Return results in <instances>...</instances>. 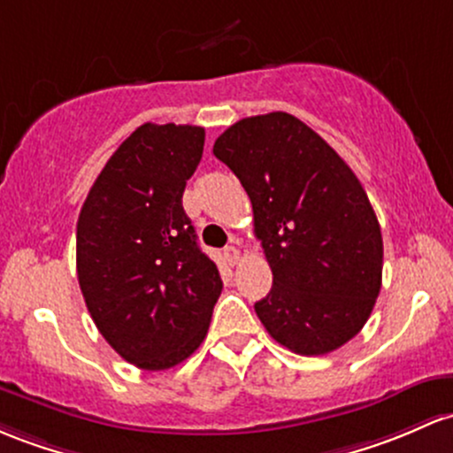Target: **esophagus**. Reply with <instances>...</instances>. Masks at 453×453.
<instances>
[{
  "label": "esophagus",
  "instance_id": "obj_1",
  "mask_svg": "<svg viewBox=\"0 0 453 453\" xmlns=\"http://www.w3.org/2000/svg\"><path fill=\"white\" fill-rule=\"evenodd\" d=\"M223 256H226V260H227V262H230V265H232V266H234V265H238V260H241V251H238L234 245L226 247V250H223Z\"/></svg>",
  "mask_w": 453,
  "mask_h": 453
}]
</instances>
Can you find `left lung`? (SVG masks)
I'll return each mask as SVG.
<instances>
[{
	"label": "left lung",
	"mask_w": 453,
	"mask_h": 453,
	"mask_svg": "<svg viewBox=\"0 0 453 453\" xmlns=\"http://www.w3.org/2000/svg\"><path fill=\"white\" fill-rule=\"evenodd\" d=\"M212 152L245 187L273 271L256 314L296 355H326L357 335L379 299L382 236L359 178L286 111L242 118Z\"/></svg>",
	"instance_id": "left-lung-1"
}]
</instances>
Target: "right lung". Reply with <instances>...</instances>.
<instances>
[{
  "label": "right lung",
  "mask_w": 453,
  "mask_h": 453,
  "mask_svg": "<svg viewBox=\"0 0 453 453\" xmlns=\"http://www.w3.org/2000/svg\"><path fill=\"white\" fill-rule=\"evenodd\" d=\"M203 137L191 124H142L79 212L77 277L88 311L109 346L142 370L191 357L221 295L219 268L182 208Z\"/></svg>",
  "instance_id": "obj_1"
}]
</instances>
